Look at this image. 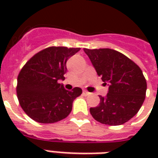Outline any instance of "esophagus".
Returning a JSON list of instances; mask_svg holds the SVG:
<instances>
[{
	"label": "esophagus",
	"mask_w": 158,
	"mask_h": 158,
	"mask_svg": "<svg viewBox=\"0 0 158 158\" xmlns=\"http://www.w3.org/2000/svg\"><path fill=\"white\" fill-rule=\"evenodd\" d=\"M83 94H84V96H88V95L90 94V93H89L87 90H84V91H83Z\"/></svg>",
	"instance_id": "esophagus-1"
}]
</instances>
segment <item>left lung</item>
<instances>
[{
    "label": "left lung",
    "mask_w": 158,
    "mask_h": 158,
    "mask_svg": "<svg viewBox=\"0 0 158 158\" xmlns=\"http://www.w3.org/2000/svg\"><path fill=\"white\" fill-rule=\"evenodd\" d=\"M98 76L108 85L106 96L90 108L93 117L102 124L120 125L134 117L145 99L147 83L135 62L117 51L84 49Z\"/></svg>",
    "instance_id": "obj_1"
}]
</instances>
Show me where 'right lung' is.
Returning <instances> with one entry per match:
<instances>
[{
	"instance_id": "add662e5",
	"label": "right lung",
	"mask_w": 158,
	"mask_h": 158,
	"mask_svg": "<svg viewBox=\"0 0 158 158\" xmlns=\"http://www.w3.org/2000/svg\"><path fill=\"white\" fill-rule=\"evenodd\" d=\"M80 48L51 47L34 55L19 74L17 97L27 115L38 123L49 124L63 120L72 110L73 102L82 89L66 90L63 84L66 62Z\"/></svg>"
}]
</instances>
